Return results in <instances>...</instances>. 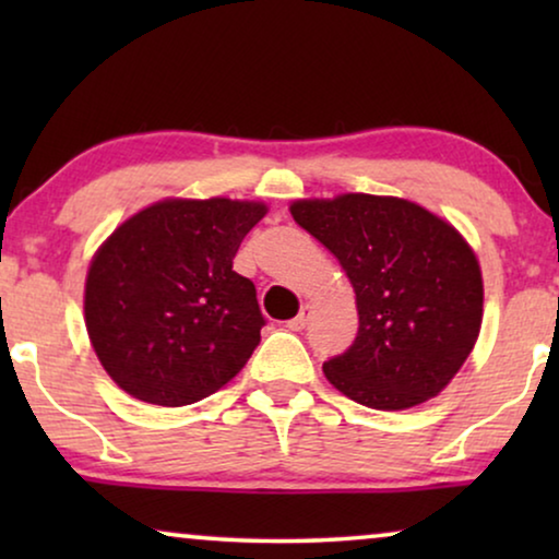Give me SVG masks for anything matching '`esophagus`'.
I'll list each match as a JSON object with an SVG mask.
<instances>
[{
  "label": "esophagus",
  "mask_w": 559,
  "mask_h": 559,
  "mask_svg": "<svg viewBox=\"0 0 559 559\" xmlns=\"http://www.w3.org/2000/svg\"><path fill=\"white\" fill-rule=\"evenodd\" d=\"M308 320H310V308H308V305H305V308L300 310V316L289 320L287 328H289V331H302V328L308 325Z\"/></svg>",
  "instance_id": "1"
}]
</instances>
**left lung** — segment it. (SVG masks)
<instances>
[{"label": "left lung", "mask_w": 559, "mask_h": 559, "mask_svg": "<svg viewBox=\"0 0 559 559\" xmlns=\"http://www.w3.org/2000/svg\"><path fill=\"white\" fill-rule=\"evenodd\" d=\"M289 213L346 270L358 333L323 364L364 407L409 409L450 384L476 346L484 280L468 241L423 205L346 193L295 201Z\"/></svg>", "instance_id": "left-lung-1"}]
</instances>
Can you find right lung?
Listing matches in <instances>:
<instances>
[{"label": "right lung", "instance_id": "right-lung-1", "mask_svg": "<svg viewBox=\"0 0 559 559\" xmlns=\"http://www.w3.org/2000/svg\"><path fill=\"white\" fill-rule=\"evenodd\" d=\"M264 203L170 198L124 221L86 277L98 361L134 400L182 407L218 392L259 346L254 282L234 272Z\"/></svg>", "mask_w": 559, "mask_h": 559}]
</instances>
